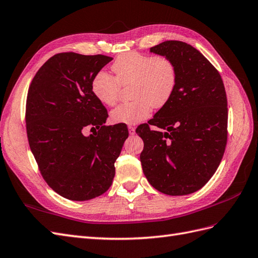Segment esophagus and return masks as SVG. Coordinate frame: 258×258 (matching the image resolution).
I'll return each mask as SVG.
<instances>
[{
  "label": "esophagus",
  "instance_id": "esophagus-1",
  "mask_svg": "<svg viewBox=\"0 0 258 258\" xmlns=\"http://www.w3.org/2000/svg\"><path fill=\"white\" fill-rule=\"evenodd\" d=\"M128 133H130V135H134L135 134V127L128 126Z\"/></svg>",
  "mask_w": 258,
  "mask_h": 258
}]
</instances>
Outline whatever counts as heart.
<instances>
[{
    "instance_id": "b5f03b06",
    "label": "heart",
    "mask_w": 258,
    "mask_h": 258,
    "mask_svg": "<svg viewBox=\"0 0 258 258\" xmlns=\"http://www.w3.org/2000/svg\"><path fill=\"white\" fill-rule=\"evenodd\" d=\"M114 77L107 71H99L91 81L94 96L104 105H114L121 85L133 84L135 100L122 103L111 111L115 123L137 124L147 118L153 107L161 108L172 97L177 73L174 63L166 56H154L130 52L118 56L112 65Z\"/></svg>"
}]
</instances>
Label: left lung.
<instances>
[{
    "label": "left lung",
    "instance_id": "8db88e82",
    "mask_svg": "<svg viewBox=\"0 0 258 258\" xmlns=\"http://www.w3.org/2000/svg\"><path fill=\"white\" fill-rule=\"evenodd\" d=\"M150 52L174 63L177 81L170 100L148 124L136 130L144 141V174L163 194H192L214 175L226 149L228 103L223 82L190 44L168 40ZM149 124L163 132L150 130Z\"/></svg>",
    "mask_w": 258,
    "mask_h": 258
}]
</instances>
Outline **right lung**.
<instances>
[{
	"label": "right lung",
	"instance_id": "obj_1",
	"mask_svg": "<svg viewBox=\"0 0 258 258\" xmlns=\"http://www.w3.org/2000/svg\"><path fill=\"white\" fill-rule=\"evenodd\" d=\"M112 57L55 54L32 79L26 102L31 153L48 185L71 201H89L111 186L114 162L128 137L126 125L104 126L108 112L91 81ZM95 132L88 137L83 131Z\"/></svg>",
	"mask_w": 258,
	"mask_h": 258
}]
</instances>
